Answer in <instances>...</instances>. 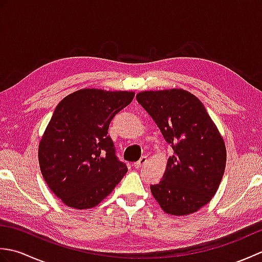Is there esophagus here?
I'll return each instance as SVG.
<instances>
[{
  "label": "esophagus",
  "instance_id": "1",
  "mask_svg": "<svg viewBox=\"0 0 262 262\" xmlns=\"http://www.w3.org/2000/svg\"><path fill=\"white\" fill-rule=\"evenodd\" d=\"M146 161H147V157L146 155H143V157L137 161V162H135L134 163V166L136 169H140V168H142V166L146 163Z\"/></svg>",
  "mask_w": 262,
  "mask_h": 262
}]
</instances>
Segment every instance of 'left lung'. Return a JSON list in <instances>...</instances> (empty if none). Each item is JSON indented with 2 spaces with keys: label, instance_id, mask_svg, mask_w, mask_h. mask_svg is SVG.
<instances>
[{
  "label": "left lung",
  "instance_id": "left-lung-1",
  "mask_svg": "<svg viewBox=\"0 0 262 262\" xmlns=\"http://www.w3.org/2000/svg\"><path fill=\"white\" fill-rule=\"evenodd\" d=\"M136 99L173 149L162 180L151 185L153 197L170 215L192 214L210 202L223 178V137L200 100L186 90L143 91Z\"/></svg>",
  "mask_w": 262,
  "mask_h": 262
}]
</instances>
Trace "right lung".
<instances>
[{
    "label": "right lung",
    "mask_w": 262,
    "mask_h": 262,
    "mask_svg": "<svg viewBox=\"0 0 262 262\" xmlns=\"http://www.w3.org/2000/svg\"><path fill=\"white\" fill-rule=\"evenodd\" d=\"M134 92L82 89L55 108L39 143L38 159L49 189L72 208L96 207L118 185L127 166L116 157L108 128Z\"/></svg>",
    "instance_id": "add662e5"
}]
</instances>
